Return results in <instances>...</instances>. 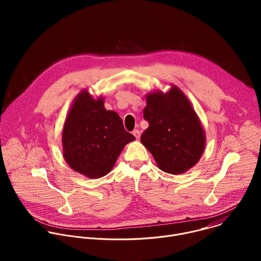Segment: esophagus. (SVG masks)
<instances>
[{
    "instance_id": "1",
    "label": "esophagus",
    "mask_w": 261,
    "mask_h": 261,
    "mask_svg": "<svg viewBox=\"0 0 261 261\" xmlns=\"http://www.w3.org/2000/svg\"><path fill=\"white\" fill-rule=\"evenodd\" d=\"M132 134H133V135L136 137V139H138V138L140 137V132H139L138 130H136V129L132 131Z\"/></svg>"
}]
</instances>
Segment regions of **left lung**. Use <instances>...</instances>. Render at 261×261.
Segmentation results:
<instances>
[{"label":"left lung","mask_w":261,"mask_h":261,"mask_svg":"<svg viewBox=\"0 0 261 261\" xmlns=\"http://www.w3.org/2000/svg\"><path fill=\"white\" fill-rule=\"evenodd\" d=\"M143 119L148 128L140 141L161 170L178 174L199 161L205 144L204 132L191 103L179 89L172 87L166 94H148Z\"/></svg>","instance_id":"1"}]
</instances>
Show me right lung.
Returning <instances> with one entry per match:
<instances>
[{
  "label": "right lung",
  "instance_id": "obj_1",
  "mask_svg": "<svg viewBox=\"0 0 261 261\" xmlns=\"http://www.w3.org/2000/svg\"><path fill=\"white\" fill-rule=\"evenodd\" d=\"M134 139L120 116L104 108L102 98L94 100L84 91L74 100L64 125V158L72 169L98 178L111 170L124 146Z\"/></svg>",
  "mask_w": 261,
  "mask_h": 261
}]
</instances>
